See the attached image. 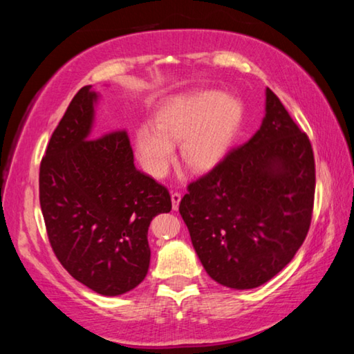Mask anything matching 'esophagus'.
I'll return each mask as SVG.
<instances>
[{
    "label": "esophagus",
    "instance_id": "1",
    "mask_svg": "<svg viewBox=\"0 0 354 354\" xmlns=\"http://www.w3.org/2000/svg\"><path fill=\"white\" fill-rule=\"evenodd\" d=\"M179 201H181V194H178V192H171V206H173V209L179 207Z\"/></svg>",
    "mask_w": 354,
    "mask_h": 354
}]
</instances>
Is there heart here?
Wrapping results in <instances>:
<instances>
[{
	"instance_id": "obj_1",
	"label": "heart",
	"mask_w": 354,
	"mask_h": 354,
	"mask_svg": "<svg viewBox=\"0 0 354 354\" xmlns=\"http://www.w3.org/2000/svg\"><path fill=\"white\" fill-rule=\"evenodd\" d=\"M241 117V103L232 97L214 91L178 95L159 107L153 129L136 131L137 158L147 173L162 178L171 164L173 145L181 142L183 162L195 171H206L225 156Z\"/></svg>"
}]
</instances>
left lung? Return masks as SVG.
Returning <instances> with one entry per match:
<instances>
[{
  "mask_svg": "<svg viewBox=\"0 0 354 354\" xmlns=\"http://www.w3.org/2000/svg\"><path fill=\"white\" fill-rule=\"evenodd\" d=\"M266 95L257 133L192 181L179 203L203 267L231 289H253L283 270L313 220V145L277 95Z\"/></svg>",
  "mask_w": 354,
  "mask_h": 354,
  "instance_id": "8db88e82",
  "label": "left lung"
}]
</instances>
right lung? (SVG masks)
Wrapping results in <instances>:
<instances>
[{
    "label": "right lung",
    "instance_id": "add662e5",
    "mask_svg": "<svg viewBox=\"0 0 354 354\" xmlns=\"http://www.w3.org/2000/svg\"><path fill=\"white\" fill-rule=\"evenodd\" d=\"M97 93L77 92L40 162L39 196L59 262L101 295L133 290L149 267L148 226L170 212L171 198L134 165L124 129L91 136Z\"/></svg>",
    "mask_w": 354,
    "mask_h": 354
}]
</instances>
